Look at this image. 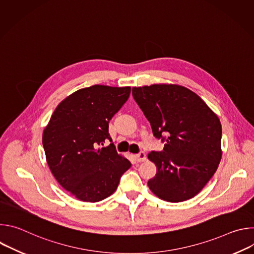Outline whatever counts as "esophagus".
<instances>
[{"label":"esophagus","instance_id":"1","mask_svg":"<svg viewBox=\"0 0 254 254\" xmlns=\"http://www.w3.org/2000/svg\"><path fill=\"white\" fill-rule=\"evenodd\" d=\"M135 159L138 163H141V162H144L147 160V155L144 152H139L138 154L135 155Z\"/></svg>","mask_w":254,"mask_h":254}]
</instances>
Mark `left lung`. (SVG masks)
I'll return each instance as SVG.
<instances>
[{
  "instance_id": "8db88e82",
  "label": "left lung",
  "mask_w": 254,
  "mask_h": 254,
  "mask_svg": "<svg viewBox=\"0 0 254 254\" xmlns=\"http://www.w3.org/2000/svg\"><path fill=\"white\" fill-rule=\"evenodd\" d=\"M132 96L164 150L149 159L158 172L148 185L159 198L182 202L196 196L221 160L222 127L209 106L190 89L175 84L132 87ZM167 134V136L164 134Z\"/></svg>"
}]
</instances>
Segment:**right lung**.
Masks as SVG:
<instances>
[{
	"label": "right lung",
	"mask_w": 254,
	"mask_h": 254,
	"mask_svg": "<svg viewBox=\"0 0 254 254\" xmlns=\"http://www.w3.org/2000/svg\"><path fill=\"white\" fill-rule=\"evenodd\" d=\"M130 87L92 85L66 97L43 132L48 166L58 183L80 201L98 202L111 196L130 162L120 156L108 123L127 100Z\"/></svg>",
	"instance_id": "add662e5"
}]
</instances>
